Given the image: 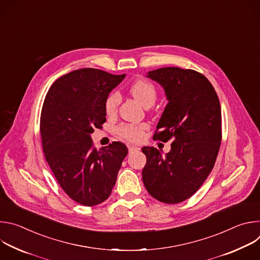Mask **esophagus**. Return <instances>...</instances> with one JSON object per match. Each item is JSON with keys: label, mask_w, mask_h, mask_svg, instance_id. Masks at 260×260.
I'll return each mask as SVG.
<instances>
[{"label": "esophagus", "mask_w": 260, "mask_h": 260, "mask_svg": "<svg viewBox=\"0 0 260 260\" xmlns=\"http://www.w3.org/2000/svg\"><path fill=\"white\" fill-rule=\"evenodd\" d=\"M140 148H138L137 146H134V145H128V152L129 153H132L133 151H135V150H139Z\"/></svg>", "instance_id": "34e87169"}]
</instances>
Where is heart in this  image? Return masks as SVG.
Wrapping results in <instances>:
<instances>
[{"label":"heart","mask_w":260,"mask_h":260,"mask_svg":"<svg viewBox=\"0 0 260 260\" xmlns=\"http://www.w3.org/2000/svg\"><path fill=\"white\" fill-rule=\"evenodd\" d=\"M129 93L145 108L151 107L157 99V89L155 85L145 79L135 81L129 87ZM120 103V95L117 92H112L108 95L105 102V110L109 116H112L117 112V108ZM146 124H122L117 129V135L120 139L128 142H137L142 139Z\"/></svg>","instance_id":"heart-1"}]
</instances>
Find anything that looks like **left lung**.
Returning <instances> with one entry per match:
<instances>
[{
  "instance_id": "left-lung-1",
  "label": "left lung",
  "mask_w": 260,
  "mask_h": 260,
  "mask_svg": "<svg viewBox=\"0 0 260 260\" xmlns=\"http://www.w3.org/2000/svg\"><path fill=\"white\" fill-rule=\"evenodd\" d=\"M159 83L168 105L153 140H173L162 156L154 147H143L147 157L143 183L151 197L178 204L193 196L211 173L221 144V108L218 95L203 74L176 67L148 72Z\"/></svg>"
}]
</instances>
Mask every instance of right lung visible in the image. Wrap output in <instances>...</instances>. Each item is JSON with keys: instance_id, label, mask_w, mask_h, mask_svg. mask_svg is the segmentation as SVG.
<instances>
[{"instance_id": "1", "label": "right lung", "mask_w": 260, "mask_h": 260, "mask_svg": "<svg viewBox=\"0 0 260 260\" xmlns=\"http://www.w3.org/2000/svg\"><path fill=\"white\" fill-rule=\"evenodd\" d=\"M125 77L102 70H75L49 88L42 108L40 134L45 158L60 187L80 205L106 201L127 154L121 142L98 150L90 135L106 121L105 102Z\"/></svg>"}]
</instances>
